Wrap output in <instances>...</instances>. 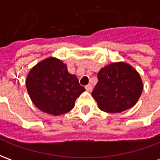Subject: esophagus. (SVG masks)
<instances>
[{
	"label": "esophagus",
	"mask_w": 160,
	"mask_h": 160,
	"mask_svg": "<svg viewBox=\"0 0 160 160\" xmlns=\"http://www.w3.org/2000/svg\"><path fill=\"white\" fill-rule=\"evenodd\" d=\"M86 90H87V92H92V86L91 84L87 85V86H86Z\"/></svg>",
	"instance_id": "1"
}]
</instances>
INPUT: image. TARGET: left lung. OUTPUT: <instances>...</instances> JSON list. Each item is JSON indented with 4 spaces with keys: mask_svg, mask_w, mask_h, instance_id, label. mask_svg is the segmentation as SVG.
I'll use <instances>...</instances> for the list:
<instances>
[{
    "mask_svg": "<svg viewBox=\"0 0 160 160\" xmlns=\"http://www.w3.org/2000/svg\"><path fill=\"white\" fill-rule=\"evenodd\" d=\"M98 80L92 95L98 108L109 113H118L133 107L143 90L139 73L122 62L103 68L98 73Z\"/></svg>",
    "mask_w": 160,
    "mask_h": 160,
    "instance_id": "left-lung-1",
    "label": "left lung"
}]
</instances>
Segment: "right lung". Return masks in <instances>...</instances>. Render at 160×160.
I'll list each match as a JSON object with an SVG mask.
<instances>
[{"label":"right lung","instance_id":"right-lung-1","mask_svg":"<svg viewBox=\"0 0 160 160\" xmlns=\"http://www.w3.org/2000/svg\"><path fill=\"white\" fill-rule=\"evenodd\" d=\"M26 85L36 107L54 116L71 111L77 98L85 91L77 77L68 73L66 64L55 57L47 58L33 67Z\"/></svg>","mask_w":160,"mask_h":160}]
</instances>
